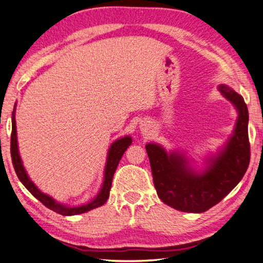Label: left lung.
I'll list each match as a JSON object with an SVG mask.
<instances>
[{"mask_svg":"<svg viewBox=\"0 0 263 263\" xmlns=\"http://www.w3.org/2000/svg\"><path fill=\"white\" fill-rule=\"evenodd\" d=\"M218 89L234 106L238 119L230 139L216 154L205 157L201 169H196L182 150L166 152L161 144H145L158 197L182 212L201 213L217 205L239 184L249 164L246 103L227 85H219Z\"/></svg>","mask_w":263,"mask_h":263,"instance_id":"1","label":"left lung"}]
</instances>
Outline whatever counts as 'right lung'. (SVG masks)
<instances>
[{
  "label": "right lung",
  "mask_w": 263,
  "mask_h": 263,
  "mask_svg": "<svg viewBox=\"0 0 263 263\" xmlns=\"http://www.w3.org/2000/svg\"><path fill=\"white\" fill-rule=\"evenodd\" d=\"M15 111L16 106L12 111L11 115V142H10V152H11V160L12 164H14L16 175L18 179L22 182L25 187L28 189V191L31 193L33 197H36L38 200L41 201L43 205H45L47 209L54 211L62 216H77V214H81L85 212H88L93 209H97L99 206H102L106 203L107 199L109 197V191L111 187V180H113L114 172L116 167L119 165V162L121 160L122 155L126 152L127 148L132 144V137L130 136H123L120 137L113 143L110 144L107 153V160L105 165V171H103V182L100 187V190L97 193V196L93 198L92 200L87 201V203L77 205V206H70L65 205L63 203H59L52 197L46 195V193L42 192L40 189L36 186L31 179H30L29 175L25 167L23 165L22 158H21L20 150H18V142H17V130H16V120H15Z\"/></svg>",
  "instance_id": "1"
}]
</instances>
